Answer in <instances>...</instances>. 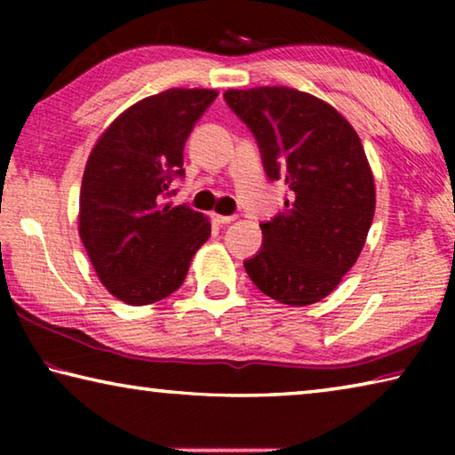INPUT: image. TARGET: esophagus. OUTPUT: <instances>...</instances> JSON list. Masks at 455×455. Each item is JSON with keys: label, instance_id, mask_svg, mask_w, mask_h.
<instances>
[{"label": "esophagus", "instance_id": "obj_1", "mask_svg": "<svg viewBox=\"0 0 455 455\" xmlns=\"http://www.w3.org/2000/svg\"><path fill=\"white\" fill-rule=\"evenodd\" d=\"M212 220L217 222V225H228V222L235 220V217H225V214H217V212H214V214H212Z\"/></svg>", "mask_w": 455, "mask_h": 455}]
</instances>
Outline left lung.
I'll return each mask as SVG.
<instances>
[{"mask_svg":"<svg viewBox=\"0 0 455 455\" xmlns=\"http://www.w3.org/2000/svg\"><path fill=\"white\" fill-rule=\"evenodd\" d=\"M255 134L265 172L284 180V211L260 225L263 249L244 260L251 281L275 301L325 299L355 265L375 214V182L347 120L317 96L287 86L227 90Z\"/></svg>","mask_w":455,"mask_h":455,"instance_id":"8db88e82","label":"left lung"}]
</instances>
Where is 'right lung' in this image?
Wrapping results in <instances>:
<instances>
[{
	"label": "right lung",
	"mask_w": 455,
	"mask_h": 455,
	"mask_svg": "<svg viewBox=\"0 0 455 455\" xmlns=\"http://www.w3.org/2000/svg\"><path fill=\"white\" fill-rule=\"evenodd\" d=\"M217 90L171 88L130 106L100 134L82 176L78 233L100 283L126 305L180 287L211 222L164 203L184 174V142Z\"/></svg>",
	"instance_id": "right-lung-1"
}]
</instances>
